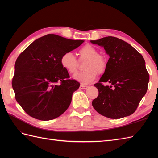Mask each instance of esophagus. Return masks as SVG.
I'll use <instances>...</instances> for the list:
<instances>
[{
	"label": "esophagus",
	"mask_w": 158,
	"mask_h": 158,
	"mask_svg": "<svg viewBox=\"0 0 158 158\" xmlns=\"http://www.w3.org/2000/svg\"><path fill=\"white\" fill-rule=\"evenodd\" d=\"M80 89H87L88 88V86H87V85H83V84H81V85H80Z\"/></svg>",
	"instance_id": "obj_1"
}]
</instances>
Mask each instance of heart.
<instances>
[{
    "label": "heart",
    "instance_id": "b5f03b06",
    "mask_svg": "<svg viewBox=\"0 0 158 158\" xmlns=\"http://www.w3.org/2000/svg\"><path fill=\"white\" fill-rule=\"evenodd\" d=\"M79 60L83 62L84 70L75 74L74 79L81 82L82 84H87L96 79L97 73L102 74L106 69L107 62L105 56L98 54V52L91 45H85L78 50ZM75 55L71 52H65L60 59L61 65L67 72L74 74L78 70L79 62Z\"/></svg>",
    "mask_w": 158,
    "mask_h": 158
}]
</instances>
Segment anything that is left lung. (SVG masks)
I'll return each instance as SVG.
<instances>
[{"instance_id": "left-lung-1", "label": "left lung", "mask_w": 158, "mask_h": 158, "mask_svg": "<svg viewBox=\"0 0 158 158\" xmlns=\"http://www.w3.org/2000/svg\"><path fill=\"white\" fill-rule=\"evenodd\" d=\"M91 43L104 47L109 56L106 70L94 84L98 96L93 100V107L110 119L132 115L145 95L149 81L143 56L128 43L114 36ZM106 82L108 85L105 86L103 83Z\"/></svg>"}]
</instances>
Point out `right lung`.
<instances>
[{
    "instance_id": "add662e5",
    "label": "right lung",
    "mask_w": 158,
    "mask_h": 158,
    "mask_svg": "<svg viewBox=\"0 0 158 158\" xmlns=\"http://www.w3.org/2000/svg\"><path fill=\"white\" fill-rule=\"evenodd\" d=\"M83 42L49 34L36 39L20 53L15 63L12 87L17 102L28 115L52 120L69 108L80 83L70 79L60 59L65 52Z\"/></svg>"
}]
</instances>
